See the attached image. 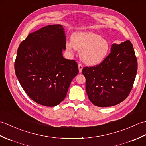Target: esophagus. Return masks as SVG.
Masks as SVG:
<instances>
[{
	"label": "esophagus",
	"mask_w": 146,
	"mask_h": 146,
	"mask_svg": "<svg viewBox=\"0 0 146 146\" xmlns=\"http://www.w3.org/2000/svg\"><path fill=\"white\" fill-rule=\"evenodd\" d=\"M78 69H79V72L81 73L82 71V69H83V65L82 64L79 63L78 64Z\"/></svg>",
	"instance_id": "esophagus-1"
}]
</instances>
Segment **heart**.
<instances>
[{"label":"heart","instance_id":"b5f03b06","mask_svg":"<svg viewBox=\"0 0 146 146\" xmlns=\"http://www.w3.org/2000/svg\"><path fill=\"white\" fill-rule=\"evenodd\" d=\"M66 50L80 52V58L90 66L100 64L107 57L110 51V44L107 39L92 32H78L73 34L71 42L65 44Z\"/></svg>","mask_w":146,"mask_h":146}]
</instances>
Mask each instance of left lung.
<instances>
[{
    "label": "left lung",
    "mask_w": 146,
    "mask_h": 146,
    "mask_svg": "<svg viewBox=\"0 0 146 146\" xmlns=\"http://www.w3.org/2000/svg\"><path fill=\"white\" fill-rule=\"evenodd\" d=\"M137 71V61L131 42L113 44L104 60L95 66H86V91L92 103L97 107L113 106L128 97Z\"/></svg>",
    "instance_id": "8db88e82"
}]
</instances>
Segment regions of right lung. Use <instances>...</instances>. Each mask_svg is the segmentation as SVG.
Instances as JSON below:
<instances>
[{
    "label": "right lung",
    "instance_id": "obj_1",
    "mask_svg": "<svg viewBox=\"0 0 146 146\" xmlns=\"http://www.w3.org/2000/svg\"><path fill=\"white\" fill-rule=\"evenodd\" d=\"M66 37L60 24L29 34L19 46L14 68L26 94L40 105L54 107L66 97L78 64L63 56Z\"/></svg>",
    "mask_w": 146,
    "mask_h": 146
}]
</instances>
